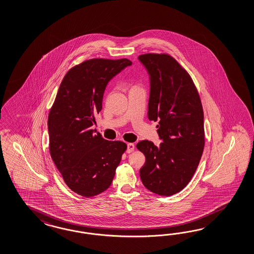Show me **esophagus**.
Segmentation results:
<instances>
[{
    "mask_svg": "<svg viewBox=\"0 0 254 254\" xmlns=\"http://www.w3.org/2000/svg\"><path fill=\"white\" fill-rule=\"evenodd\" d=\"M134 150H135V145L133 144V143H128V144H127V153H130V152H132Z\"/></svg>",
    "mask_w": 254,
    "mask_h": 254,
    "instance_id": "obj_1",
    "label": "esophagus"
}]
</instances>
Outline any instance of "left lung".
Wrapping results in <instances>:
<instances>
[{"instance_id": "obj_1", "label": "left lung", "mask_w": 254, "mask_h": 254, "mask_svg": "<svg viewBox=\"0 0 254 254\" xmlns=\"http://www.w3.org/2000/svg\"><path fill=\"white\" fill-rule=\"evenodd\" d=\"M151 76L148 118L157 121L159 146L139 141L145 155L140 179L150 191L171 196L191 180L202 155L205 135L203 110L191 76L167 54L138 56Z\"/></svg>"}]
</instances>
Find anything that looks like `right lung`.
Here are the masks:
<instances>
[{
	"instance_id": "1",
	"label": "right lung",
	"mask_w": 254,
	"mask_h": 254,
	"mask_svg": "<svg viewBox=\"0 0 254 254\" xmlns=\"http://www.w3.org/2000/svg\"><path fill=\"white\" fill-rule=\"evenodd\" d=\"M132 62L93 58L69 69L49 112V150L64 183L83 197L106 190L127 144L110 141L91 129L103 108L110 79Z\"/></svg>"
}]
</instances>
